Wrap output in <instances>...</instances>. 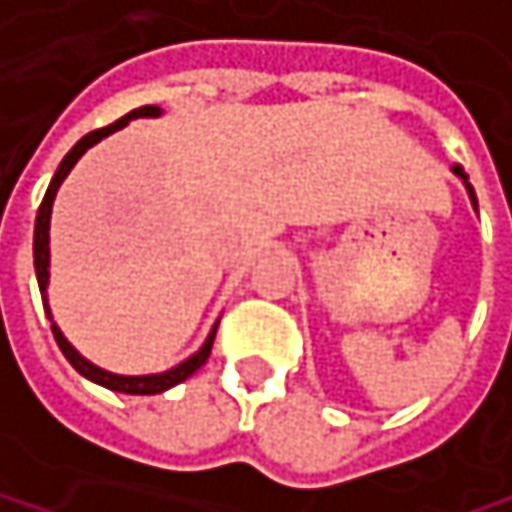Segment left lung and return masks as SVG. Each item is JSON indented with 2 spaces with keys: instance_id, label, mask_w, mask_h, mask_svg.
<instances>
[{
  "instance_id": "left-lung-1",
  "label": "left lung",
  "mask_w": 512,
  "mask_h": 512,
  "mask_svg": "<svg viewBox=\"0 0 512 512\" xmlns=\"http://www.w3.org/2000/svg\"><path fill=\"white\" fill-rule=\"evenodd\" d=\"M454 175H457V178H463V184H466V190H469V199H472V205L478 208V199H475V190H472V184H469V175H466L460 166H454Z\"/></svg>"
}]
</instances>
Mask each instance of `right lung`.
Masks as SVG:
<instances>
[{
	"instance_id": "obj_1",
	"label": "right lung",
	"mask_w": 512,
	"mask_h": 512,
	"mask_svg": "<svg viewBox=\"0 0 512 512\" xmlns=\"http://www.w3.org/2000/svg\"><path fill=\"white\" fill-rule=\"evenodd\" d=\"M137 117H161V108H158V105H143V108L125 114V117L117 119V122H111V125H105V128H96V131L84 134V137L72 146L70 152H67V158L61 161L55 178H52V184H49V190H46V196H43V202H40L37 219H34V272H37L40 296H43V307H46V316H49V319H52L49 302H46V284H49V219H52V202H55V196H58V187L64 184V178L70 175V169L75 166V161H78L90 146H96L102 137H108V134H114L119 128H125L128 119ZM52 334H55L58 349L64 351V357L72 363V369H75L78 375H84L87 381H93V384H99V387H108V390H114V393L155 395L163 393V390H169V387H175V384H181V381H187L196 369H202V366L208 363L210 349H213V337H216V325H213V331L208 334V340H205L202 349L196 351L193 357H187L184 363H178L175 369L161 372V375H114V372H105V369L93 366L90 360H84L78 351L72 349L70 343H67V337L61 334V328H58L55 322H52Z\"/></svg>"
}]
</instances>
